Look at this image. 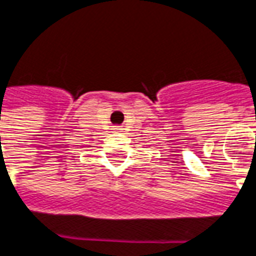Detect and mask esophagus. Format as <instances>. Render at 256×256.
<instances>
[{
    "instance_id": "esophagus-1",
    "label": "esophagus",
    "mask_w": 256,
    "mask_h": 256,
    "mask_svg": "<svg viewBox=\"0 0 256 256\" xmlns=\"http://www.w3.org/2000/svg\"><path fill=\"white\" fill-rule=\"evenodd\" d=\"M114 130H122V128H120V126H117V128H114Z\"/></svg>"
}]
</instances>
